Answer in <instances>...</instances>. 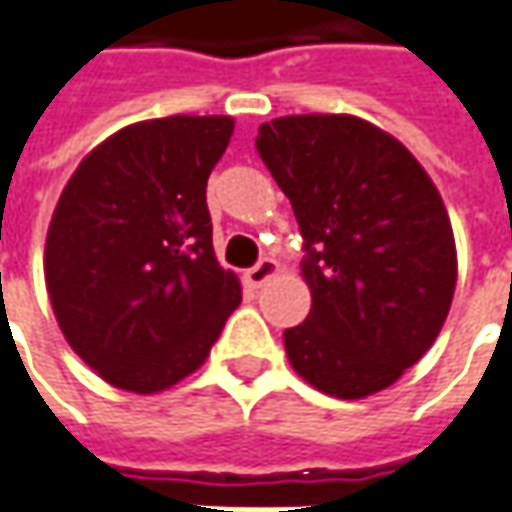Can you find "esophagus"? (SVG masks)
<instances>
[{
    "mask_svg": "<svg viewBox=\"0 0 512 512\" xmlns=\"http://www.w3.org/2000/svg\"><path fill=\"white\" fill-rule=\"evenodd\" d=\"M275 275H278V263H275L272 257H263V260H257L255 266L246 272V283L257 289V286H263L266 280L275 278Z\"/></svg>",
    "mask_w": 512,
    "mask_h": 512,
    "instance_id": "esophagus-1",
    "label": "esophagus"
}]
</instances>
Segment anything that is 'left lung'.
Wrapping results in <instances>:
<instances>
[{"label":"left lung","mask_w":512,"mask_h":512,"mask_svg":"<svg viewBox=\"0 0 512 512\" xmlns=\"http://www.w3.org/2000/svg\"><path fill=\"white\" fill-rule=\"evenodd\" d=\"M257 154L303 234L306 321L289 364L335 398L395 384L438 338L456 292V240L430 174L387 131L349 114L260 125Z\"/></svg>","instance_id":"8db88e82"}]
</instances>
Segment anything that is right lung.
<instances>
[{"mask_svg":"<svg viewBox=\"0 0 512 512\" xmlns=\"http://www.w3.org/2000/svg\"><path fill=\"white\" fill-rule=\"evenodd\" d=\"M232 117L174 114L111 134L59 194L45 283L56 323L102 381L160 392L200 367L240 303L212 246L209 174Z\"/></svg>","mask_w":512,"mask_h":512,"instance_id":"obj_1","label":"right lung"}]
</instances>
